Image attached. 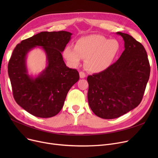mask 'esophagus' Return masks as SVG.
Returning a JSON list of instances; mask_svg holds the SVG:
<instances>
[{
    "label": "esophagus",
    "instance_id": "esophagus-1",
    "mask_svg": "<svg viewBox=\"0 0 158 158\" xmlns=\"http://www.w3.org/2000/svg\"><path fill=\"white\" fill-rule=\"evenodd\" d=\"M79 76H80V77L81 79H83V78H85L86 77V74L83 72H79Z\"/></svg>",
    "mask_w": 158,
    "mask_h": 158
}]
</instances>
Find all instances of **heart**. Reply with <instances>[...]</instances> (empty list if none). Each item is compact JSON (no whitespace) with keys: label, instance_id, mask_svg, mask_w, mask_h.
I'll list each match as a JSON object with an SVG mask.
<instances>
[{"label":"heart","instance_id":"b5f03b06","mask_svg":"<svg viewBox=\"0 0 158 158\" xmlns=\"http://www.w3.org/2000/svg\"><path fill=\"white\" fill-rule=\"evenodd\" d=\"M120 44L117 40H110L100 35L79 38L75 47L69 45L64 51L66 60L72 66L79 65L83 58L88 70L101 72L110 67L120 54Z\"/></svg>","mask_w":158,"mask_h":158}]
</instances>
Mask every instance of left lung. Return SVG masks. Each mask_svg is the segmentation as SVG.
Wrapping results in <instances>:
<instances>
[{"mask_svg":"<svg viewBox=\"0 0 158 158\" xmlns=\"http://www.w3.org/2000/svg\"><path fill=\"white\" fill-rule=\"evenodd\" d=\"M124 41L119 59L106 70L87 77L88 104L98 117L113 119L136 107L142 100L150 76L144 47L128 34L117 32Z\"/></svg>","mask_w":158,"mask_h":158,"instance_id":"8db88e82","label":"left lung"}]
</instances>
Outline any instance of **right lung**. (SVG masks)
Listing matches in <instances>:
<instances>
[{"label": "right lung", "mask_w": 158, "mask_h": 158, "mask_svg": "<svg viewBox=\"0 0 158 158\" xmlns=\"http://www.w3.org/2000/svg\"><path fill=\"white\" fill-rule=\"evenodd\" d=\"M72 35L63 31L41 32L22 40L13 50L7 69L13 97L23 110L35 117L56 115L62 109L69 91L79 79L78 71L67 67L61 55ZM36 46L43 47L47 66L33 78L28 74L26 58Z\"/></svg>", "instance_id": "obj_1"}]
</instances>
